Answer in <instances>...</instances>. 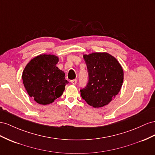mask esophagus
<instances>
[{"label": "esophagus", "mask_w": 155, "mask_h": 155, "mask_svg": "<svg viewBox=\"0 0 155 155\" xmlns=\"http://www.w3.org/2000/svg\"><path fill=\"white\" fill-rule=\"evenodd\" d=\"M71 82L72 84L75 85L77 84V79H74V80H71Z\"/></svg>", "instance_id": "34e87169"}]
</instances>
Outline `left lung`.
I'll use <instances>...</instances> for the list:
<instances>
[{"instance_id": "obj_1", "label": "left lung", "mask_w": 155, "mask_h": 155, "mask_svg": "<svg viewBox=\"0 0 155 155\" xmlns=\"http://www.w3.org/2000/svg\"><path fill=\"white\" fill-rule=\"evenodd\" d=\"M88 73V82L81 90L82 98L94 108L111 102L121 90L123 71L118 61L107 52L84 55Z\"/></svg>"}]
</instances>
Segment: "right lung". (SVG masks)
I'll return each mask as SVG.
<instances>
[{"label": "right lung", "instance_id": "1", "mask_svg": "<svg viewBox=\"0 0 155 155\" xmlns=\"http://www.w3.org/2000/svg\"><path fill=\"white\" fill-rule=\"evenodd\" d=\"M58 58L54 55L41 54L31 60L22 75L26 90L38 103L45 105L58 98L68 81L65 73L57 67Z\"/></svg>", "mask_w": 155, "mask_h": 155}]
</instances>
